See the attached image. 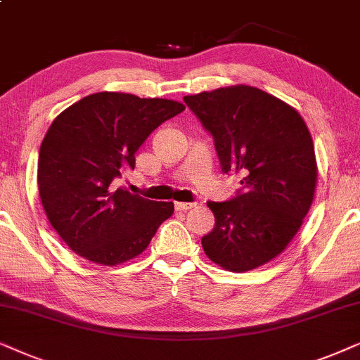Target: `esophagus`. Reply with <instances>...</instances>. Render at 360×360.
<instances>
[{
	"label": "esophagus",
	"mask_w": 360,
	"mask_h": 360,
	"mask_svg": "<svg viewBox=\"0 0 360 360\" xmlns=\"http://www.w3.org/2000/svg\"><path fill=\"white\" fill-rule=\"evenodd\" d=\"M193 207H195V204H193V202H174L176 210H189Z\"/></svg>",
	"instance_id": "obj_1"
}]
</instances>
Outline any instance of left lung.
Returning <instances> with one entry per match:
<instances>
[{"mask_svg":"<svg viewBox=\"0 0 360 360\" xmlns=\"http://www.w3.org/2000/svg\"><path fill=\"white\" fill-rule=\"evenodd\" d=\"M184 102L214 136L222 171L242 176L232 200L207 202L215 225L202 237L205 255L227 271L255 270L288 247L313 204V138L296 108L250 85Z\"/></svg>","mask_w":360,"mask_h":360,"instance_id":"1","label":"left lung"}]
</instances>
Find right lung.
Here are the masks:
<instances>
[{
    "instance_id": "add662e5",
    "label": "right lung",
    "mask_w": 360,
    "mask_h": 360,
    "mask_svg": "<svg viewBox=\"0 0 360 360\" xmlns=\"http://www.w3.org/2000/svg\"><path fill=\"white\" fill-rule=\"evenodd\" d=\"M184 108L174 100L98 92L54 118L41 143L37 186L47 219L72 252L115 266L146 250L174 204L140 198L112 181L133 169L150 133Z\"/></svg>"
}]
</instances>
